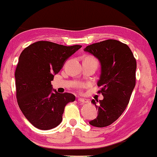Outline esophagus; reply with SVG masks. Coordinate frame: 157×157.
<instances>
[{"instance_id":"obj_1","label":"esophagus","mask_w":157,"mask_h":157,"mask_svg":"<svg viewBox=\"0 0 157 157\" xmlns=\"http://www.w3.org/2000/svg\"><path fill=\"white\" fill-rule=\"evenodd\" d=\"M78 102H79V103H89V101L84 98H78Z\"/></svg>"}]
</instances>
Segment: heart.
<instances>
[{
	"instance_id": "1",
	"label": "heart",
	"mask_w": 157,
	"mask_h": 157,
	"mask_svg": "<svg viewBox=\"0 0 157 157\" xmlns=\"http://www.w3.org/2000/svg\"><path fill=\"white\" fill-rule=\"evenodd\" d=\"M89 58H91V59H95V60H96V59H94V57H89Z\"/></svg>"
}]
</instances>
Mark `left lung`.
<instances>
[{
    "label": "left lung",
    "instance_id": "left-lung-1",
    "mask_svg": "<svg viewBox=\"0 0 157 157\" xmlns=\"http://www.w3.org/2000/svg\"><path fill=\"white\" fill-rule=\"evenodd\" d=\"M84 51L101 62L98 85L103 100L91 101L98 109L97 117L89 121L96 127L113 124L126 110L136 85V60L127 44L116 40H106L88 45ZM99 104L97 105V102Z\"/></svg>",
    "mask_w": 157,
    "mask_h": 157
}]
</instances>
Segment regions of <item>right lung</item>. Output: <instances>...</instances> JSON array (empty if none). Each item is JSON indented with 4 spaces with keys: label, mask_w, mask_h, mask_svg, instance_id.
Instances as JSON below:
<instances>
[{
    "label": "right lung",
    "mask_w": 157,
    "mask_h": 157,
    "mask_svg": "<svg viewBox=\"0 0 157 157\" xmlns=\"http://www.w3.org/2000/svg\"><path fill=\"white\" fill-rule=\"evenodd\" d=\"M81 47L38 41L26 47L19 56L14 75L17 101L25 117L37 128L56 127L66 105L75 100L73 94L52 90L51 81Z\"/></svg>",
    "instance_id": "1"
}]
</instances>
